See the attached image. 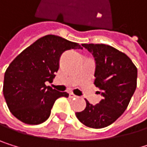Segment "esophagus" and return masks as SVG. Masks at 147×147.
<instances>
[{
  "label": "esophagus",
  "mask_w": 147,
  "mask_h": 147,
  "mask_svg": "<svg viewBox=\"0 0 147 147\" xmlns=\"http://www.w3.org/2000/svg\"><path fill=\"white\" fill-rule=\"evenodd\" d=\"M69 97H70L71 99H74V98H77V97H78V96H77V95H75L74 93H72V92H70V93H69Z\"/></svg>",
  "instance_id": "34e87169"
}]
</instances>
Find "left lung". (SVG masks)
Listing matches in <instances>:
<instances>
[{"instance_id":"obj_1","label":"left lung","mask_w":147,"mask_h":147,"mask_svg":"<svg viewBox=\"0 0 147 147\" xmlns=\"http://www.w3.org/2000/svg\"><path fill=\"white\" fill-rule=\"evenodd\" d=\"M82 46L95 58L94 84L101 90L103 99L96 105L86 100V108L76 113V115L89 128H105L115 122L126 110L137 87L138 69L127 55L111 46Z\"/></svg>"}]
</instances>
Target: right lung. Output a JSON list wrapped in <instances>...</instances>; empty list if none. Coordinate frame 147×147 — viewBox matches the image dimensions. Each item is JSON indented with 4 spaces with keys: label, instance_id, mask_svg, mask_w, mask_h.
I'll return each instance as SVG.
<instances>
[{
    "label": "right lung",
    "instance_id": "right-lung-1",
    "mask_svg": "<svg viewBox=\"0 0 147 147\" xmlns=\"http://www.w3.org/2000/svg\"><path fill=\"white\" fill-rule=\"evenodd\" d=\"M81 49L78 43L56 35H46L26 47L5 71L3 95L12 115L31 125L47 120L55 100L69 97L46 82H53L59 69V60L64 51Z\"/></svg>",
    "mask_w": 147,
    "mask_h": 147
}]
</instances>
